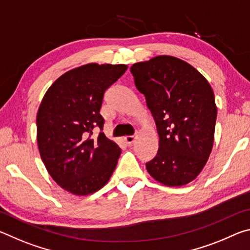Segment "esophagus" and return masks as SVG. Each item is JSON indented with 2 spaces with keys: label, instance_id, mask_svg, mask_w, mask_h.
<instances>
[{
  "label": "esophagus",
  "instance_id": "34e87169",
  "mask_svg": "<svg viewBox=\"0 0 250 250\" xmlns=\"http://www.w3.org/2000/svg\"><path fill=\"white\" fill-rule=\"evenodd\" d=\"M124 141H125L128 146H131V145H132V143L135 141V137H134V135H128V137H125V138H124Z\"/></svg>",
  "mask_w": 250,
  "mask_h": 250
}]
</instances>
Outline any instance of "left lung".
<instances>
[{
	"instance_id": "left-lung-1",
	"label": "left lung",
	"mask_w": 250,
	"mask_h": 250,
	"mask_svg": "<svg viewBox=\"0 0 250 250\" xmlns=\"http://www.w3.org/2000/svg\"><path fill=\"white\" fill-rule=\"evenodd\" d=\"M130 71L159 134L158 153L146 171L166 186L188 184L214 145L217 107L209 83L188 62L168 55L135 62Z\"/></svg>"
}]
</instances>
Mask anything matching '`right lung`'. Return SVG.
Segmentation results:
<instances>
[{
  "mask_svg": "<svg viewBox=\"0 0 250 250\" xmlns=\"http://www.w3.org/2000/svg\"><path fill=\"white\" fill-rule=\"evenodd\" d=\"M128 66L89 64L66 71L44 95L36 117L37 146L46 170L56 183L77 196L108 183L121 150L103 132L100 115L105 90ZM96 126L97 139L90 135Z\"/></svg>",
  "mask_w": 250,
  "mask_h": 250,
  "instance_id": "obj_1",
  "label": "right lung"
}]
</instances>
